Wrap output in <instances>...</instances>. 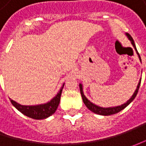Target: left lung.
Returning a JSON list of instances; mask_svg holds the SVG:
<instances>
[{
  "instance_id": "left-lung-1",
  "label": "left lung",
  "mask_w": 146,
  "mask_h": 146,
  "mask_svg": "<svg viewBox=\"0 0 146 146\" xmlns=\"http://www.w3.org/2000/svg\"><path fill=\"white\" fill-rule=\"evenodd\" d=\"M127 37H128V39L131 40V42H132V44L133 45V47L135 48L136 49V51H137V53L138 56H139V58L140 60L141 61V57H140V55H139V53L137 52V48H136V45H135V43H134V40H133V39L132 38V36L128 34V33H127L126 34ZM141 80H140L139 82V84H138L137 88V89H136V91H135V93H133V95L132 96V98H130L127 102L126 103L123 104V105H121V106H115V107H108V108H103V107H101V106H96L95 104L92 103L91 102H89L88 100L86 97L84 96V94L83 93V87H82L81 84H80V93H81V96H82V99H83V102H84V103L85 104V106H87V108L88 110H90L93 113H95V114H98V115H114V114H116V113H118V112H119L121 111L122 110H123L126 106H127L129 104L132 102V101L134 100V98H136V96H137V94L138 93V90H139V88H140V85H141Z\"/></svg>"
}]
</instances>
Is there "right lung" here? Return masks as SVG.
Instances as JSON below:
<instances>
[{
	"mask_svg": "<svg viewBox=\"0 0 146 146\" xmlns=\"http://www.w3.org/2000/svg\"><path fill=\"white\" fill-rule=\"evenodd\" d=\"M63 86L64 84L62 85L57 96H55L48 103L37 105V106H23L17 103L16 102L11 99L10 102L16 109L19 110L21 113H23L26 116L34 119H44L53 115V113H55L60 102V98H61V94Z\"/></svg>",
	"mask_w": 146,
	"mask_h": 146,
	"instance_id": "obj_1",
	"label": "right lung"
}]
</instances>
